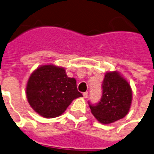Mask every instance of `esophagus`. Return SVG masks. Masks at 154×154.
Masks as SVG:
<instances>
[{"mask_svg":"<svg viewBox=\"0 0 154 154\" xmlns=\"http://www.w3.org/2000/svg\"><path fill=\"white\" fill-rule=\"evenodd\" d=\"M88 92H84L83 93V97H84V98H87V97H88Z\"/></svg>","mask_w":154,"mask_h":154,"instance_id":"obj_1","label":"esophagus"}]
</instances>
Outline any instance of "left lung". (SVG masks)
I'll list each match as a JSON object with an SVG mask.
<instances>
[{"label":"left lung","mask_w":154,"mask_h":154,"mask_svg":"<svg viewBox=\"0 0 154 154\" xmlns=\"http://www.w3.org/2000/svg\"><path fill=\"white\" fill-rule=\"evenodd\" d=\"M103 93L100 101L96 105L90 103L91 112L103 124L124 118L129 112L132 102V90L130 84L119 72H107L104 76Z\"/></svg>","instance_id":"obj_1"}]
</instances>
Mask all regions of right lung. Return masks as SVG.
I'll return each mask as SVG.
<instances>
[{"label": "right lung", "mask_w": 154, "mask_h": 154, "mask_svg": "<svg viewBox=\"0 0 154 154\" xmlns=\"http://www.w3.org/2000/svg\"><path fill=\"white\" fill-rule=\"evenodd\" d=\"M27 101L44 118L61 116L74 99L82 97L75 78L67 77L64 68L43 65L31 74L26 87Z\"/></svg>", "instance_id": "add662e5"}]
</instances>
